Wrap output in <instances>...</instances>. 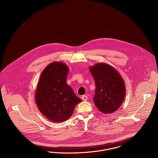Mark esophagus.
Listing matches in <instances>:
<instances>
[{"label": "esophagus", "instance_id": "1", "mask_svg": "<svg viewBox=\"0 0 158 158\" xmlns=\"http://www.w3.org/2000/svg\"><path fill=\"white\" fill-rule=\"evenodd\" d=\"M81 99L83 100V101H86L88 100V96L87 95H83L81 97Z\"/></svg>", "mask_w": 158, "mask_h": 158}]
</instances>
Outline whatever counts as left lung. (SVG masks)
Listing matches in <instances>:
<instances>
[{
	"label": "left lung",
	"mask_w": 158,
	"mask_h": 158,
	"mask_svg": "<svg viewBox=\"0 0 158 158\" xmlns=\"http://www.w3.org/2000/svg\"><path fill=\"white\" fill-rule=\"evenodd\" d=\"M95 83L94 101L98 110L105 114L116 111L125 97V85L119 73L106 63L89 68Z\"/></svg>",
	"instance_id": "1"
}]
</instances>
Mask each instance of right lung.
Here are the masks:
<instances>
[{"label": "right lung", "mask_w": 158, "mask_h": 158, "mask_svg": "<svg viewBox=\"0 0 158 158\" xmlns=\"http://www.w3.org/2000/svg\"><path fill=\"white\" fill-rule=\"evenodd\" d=\"M68 73L66 64L50 63L41 73L35 92L40 111L55 123L68 120L75 106L81 102L66 83Z\"/></svg>", "instance_id": "1"}]
</instances>
